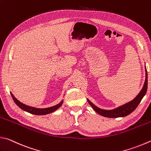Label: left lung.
<instances>
[{"mask_svg": "<svg viewBox=\"0 0 151 151\" xmlns=\"http://www.w3.org/2000/svg\"><path fill=\"white\" fill-rule=\"evenodd\" d=\"M147 85V71L145 67V81L143 87L141 90V91L139 92V93L137 96H136V97L133 99L132 101H131L128 102H127L126 104L121 105V106L112 110L101 109L100 108L95 106L93 102L89 101V99H87V101L90 104V106L93 108V110H95L96 112H97L99 114H100L102 116H104V117L107 118L124 117V116L129 115V114L133 112L136 108L137 107L139 104L140 103V102L141 101L142 99L143 98V96L145 95V94L147 93L148 87Z\"/></svg>", "mask_w": 151, "mask_h": 151, "instance_id": "1", "label": "left lung"}]
</instances>
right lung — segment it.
I'll list each match as a JSON object with an SVG mask.
<instances>
[{
    "label": "right lung",
    "mask_w": 151,
    "mask_h": 151,
    "mask_svg": "<svg viewBox=\"0 0 151 151\" xmlns=\"http://www.w3.org/2000/svg\"><path fill=\"white\" fill-rule=\"evenodd\" d=\"M10 93L14 101L15 102V103L17 105H18V106L21 109L25 111V112H27L30 114H35V115H45V114H48L52 113L53 112H55V110H58L59 108L62 106V104H63L64 102L63 100H62L58 104L55 105V106H53L45 108V109H38V108L30 106H28V105L22 103V102L19 101L18 99L14 96V95L12 93Z\"/></svg>",
    "instance_id": "obj_1"
}]
</instances>
